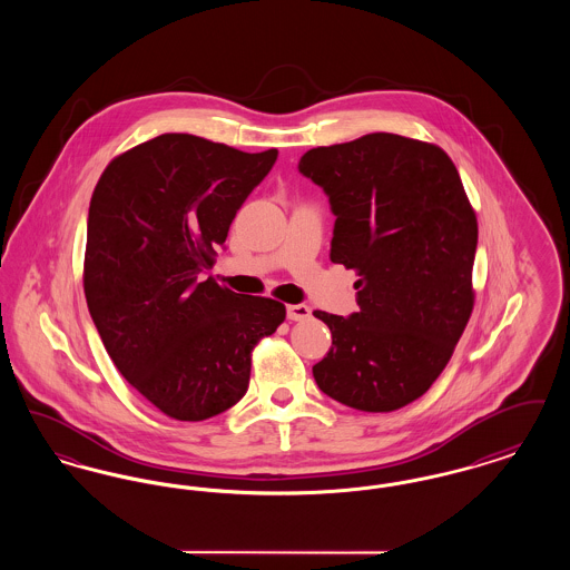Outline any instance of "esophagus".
Instances as JSON below:
<instances>
[{
  "instance_id": "1",
  "label": "esophagus",
  "mask_w": 570,
  "mask_h": 570,
  "mask_svg": "<svg viewBox=\"0 0 570 570\" xmlns=\"http://www.w3.org/2000/svg\"><path fill=\"white\" fill-rule=\"evenodd\" d=\"M309 307L307 305H288L286 307V316H288V321H307L309 318Z\"/></svg>"
}]
</instances>
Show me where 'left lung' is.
<instances>
[{
  "mask_svg": "<svg viewBox=\"0 0 570 570\" xmlns=\"http://www.w3.org/2000/svg\"><path fill=\"white\" fill-rule=\"evenodd\" d=\"M298 173L328 196L331 261L358 275V312H314L333 337L316 384L363 412L406 406L442 374L474 305L479 224L460 173L438 145L389 132L309 149Z\"/></svg>",
  "mask_w": 570,
  "mask_h": 570,
  "instance_id": "obj_1",
  "label": "left lung"
}]
</instances>
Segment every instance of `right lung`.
<instances>
[{"label":"right lung","instance_id":"1","mask_svg":"<svg viewBox=\"0 0 570 570\" xmlns=\"http://www.w3.org/2000/svg\"><path fill=\"white\" fill-rule=\"evenodd\" d=\"M275 160L277 149L160 135L110 160L91 194L82 269L91 321L119 374L170 419L235 406L254 346L286 318L279 301L203 279Z\"/></svg>","mask_w":570,"mask_h":570}]
</instances>
